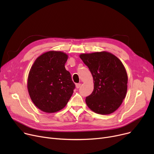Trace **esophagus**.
Segmentation results:
<instances>
[{
    "label": "esophagus",
    "instance_id": "1",
    "mask_svg": "<svg viewBox=\"0 0 154 154\" xmlns=\"http://www.w3.org/2000/svg\"><path fill=\"white\" fill-rule=\"evenodd\" d=\"M80 86H81V84H76V85H75V87L77 88H80Z\"/></svg>",
    "mask_w": 154,
    "mask_h": 154
}]
</instances>
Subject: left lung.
<instances>
[{
	"label": "left lung",
	"instance_id": "left-lung-1",
	"mask_svg": "<svg viewBox=\"0 0 154 154\" xmlns=\"http://www.w3.org/2000/svg\"><path fill=\"white\" fill-rule=\"evenodd\" d=\"M80 58L94 79V91L85 99L87 106L97 114H112L120 106L127 94L128 77L123 63L105 51L82 54Z\"/></svg>",
	"mask_w": 154,
	"mask_h": 154
}]
</instances>
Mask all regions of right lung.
<instances>
[{
    "mask_svg": "<svg viewBox=\"0 0 154 154\" xmlns=\"http://www.w3.org/2000/svg\"><path fill=\"white\" fill-rule=\"evenodd\" d=\"M67 59L66 53L48 51L37 57L30 70L29 95L35 106L44 112L62 109L74 92L75 85L65 68Z\"/></svg>",
    "mask_w": 154,
    "mask_h": 154,
    "instance_id": "right-lung-1",
    "label": "right lung"
}]
</instances>
